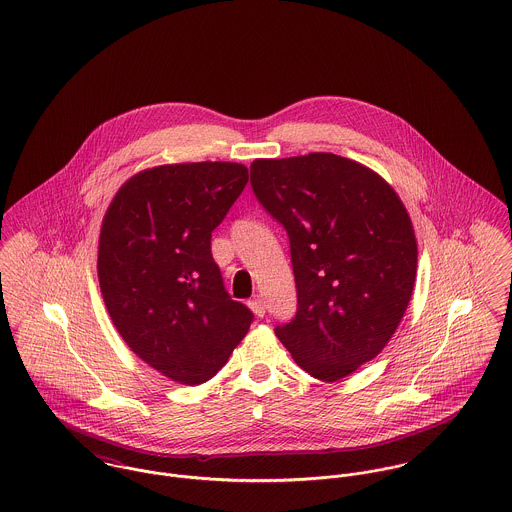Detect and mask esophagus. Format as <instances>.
<instances>
[{
    "label": "esophagus",
    "instance_id": "34e87169",
    "mask_svg": "<svg viewBox=\"0 0 512 512\" xmlns=\"http://www.w3.org/2000/svg\"><path fill=\"white\" fill-rule=\"evenodd\" d=\"M249 308L253 310L255 316H265V300L261 296H255L253 300H249Z\"/></svg>",
    "mask_w": 512,
    "mask_h": 512
}]
</instances>
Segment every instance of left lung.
I'll return each instance as SVG.
<instances>
[{"label":"left lung","mask_w":512,"mask_h":512,"mask_svg":"<svg viewBox=\"0 0 512 512\" xmlns=\"http://www.w3.org/2000/svg\"><path fill=\"white\" fill-rule=\"evenodd\" d=\"M251 186L290 239L298 312L275 332L306 373L336 383L383 351L408 308L406 206L379 172L334 153L255 159Z\"/></svg>","instance_id":"8db88e82"}]
</instances>
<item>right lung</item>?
Segmentation results:
<instances>
[{"label":"right lung","instance_id":"right-lung-1","mask_svg":"<svg viewBox=\"0 0 512 512\" xmlns=\"http://www.w3.org/2000/svg\"><path fill=\"white\" fill-rule=\"evenodd\" d=\"M247 180L239 163L159 165L127 178L104 214L98 279L108 314L129 349L174 383L210 381L251 326L210 251Z\"/></svg>","mask_w":512,"mask_h":512}]
</instances>
